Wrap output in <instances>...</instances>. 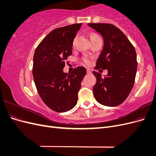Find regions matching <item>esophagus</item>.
Here are the masks:
<instances>
[{"mask_svg":"<svg viewBox=\"0 0 156 156\" xmlns=\"http://www.w3.org/2000/svg\"><path fill=\"white\" fill-rule=\"evenodd\" d=\"M87 73L90 74V73H92V71L90 68H87Z\"/></svg>","mask_w":156,"mask_h":156,"instance_id":"1","label":"esophagus"}]
</instances>
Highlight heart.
Here are the masks:
<instances>
[{
  "mask_svg": "<svg viewBox=\"0 0 156 156\" xmlns=\"http://www.w3.org/2000/svg\"><path fill=\"white\" fill-rule=\"evenodd\" d=\"M100 37V36H99L97 35V34H93V35H92V36H91V40H94V39H95V38H97V37ZM76 40H77V37H75L73 41V43H72L73 48H74L75 45V42H76ZM81 60H82V61H83V62L84 64H89L91 62L92 58L90 57V56H88V55H84V56H83V57L81 58Z\"/></svg>",
  "mask_w": 156,
  "mask_h": 156,
  "instance_id": "obj_1",
  "label": "heart"
}]
</instances>
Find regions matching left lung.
<instances>
[{
	"label": "left lung",
	"instance_id": "8db88e82",
	"mask_svg": "<svg viewBox=\"0 0 156 156\" xmlns=\"http://www.w3.org/2000/svg\"><path fill=\"white\" fill-rule=\"evenodd\" d=\"M103 37L104 45L94 69L108 70L102 77L94 71V96L101 104L115 107L123 103L133 87L137 69L134 46L119 28L110 23H88Z\"/></svg>",
	"mask_w": 156,
	"mask_h": 156
}]
</instances>
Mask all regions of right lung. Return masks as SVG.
<instances>
[{"label": "right lung", "mask_w": 156, "mask_h": 156, "mask_svg": "<svg viewBox=\"0 0 156 156\" xmlns=\"http://www.w3.org/2000/svg\"><path fill=\"white\" fill-rule=\"evenodd\" d=\"M82 23L52 30L36 48L33 58L32 74L41 100L51 109L63 112L77 104L78 92L87 70L78 66L72 72L64 73L72 43Z\"/></svg>", "instance_id": "1"}]
</instances>
